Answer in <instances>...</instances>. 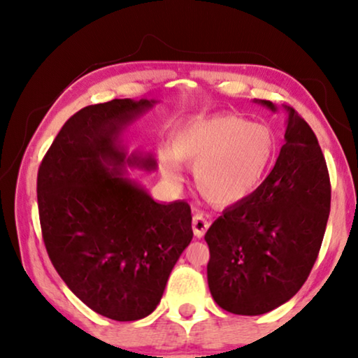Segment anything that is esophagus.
Wrapping results in <instances>:
<instances>
[{"instance_id": "esophagus-1", "label": "esophagus", "mask_w": 358, "mask_h": 358, "mask_svg": "<svg viewBox=\"0 0 358 358\" xmlns=\"http://www.w3.org/2000/svg\"><path fill=\"white\" fill-rule=\"evenodd\" d=\"M210 227V220L208 216L203 213L201 210H196V213L192 216V230H194V235H196L197 238H202L205 232H207Z\"/></svg>"}]
</instances>
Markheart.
<instances>
[{
	"label": "heart",
	"mask_w": 358,
	"mask_h": 358,
	"mask_svg": "<svg viewBox=\"0 0 358 358\" xmlns=\"http://www.w3.org/2000/svg\"><path fill=\"white\" fill-rule=\"evenodd\" d=\"M275 136L266 126L237 115H216L186 126L172 138V153L159 157L171 185L185 180L183 166L194 167L199 192L216 205L245 202L262 185L273 164Z\"/></svg>",
	"instance_id": "obj_1"
}]
</instances>
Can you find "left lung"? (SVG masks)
Segmentation results:
<instances>
[{"mask_svg":"<svg viewBox=\"0 0 358 358\" xmlns=\"http://www.w3.org/2000/svg\"><path fill=\"white\" fill-rule=\"evenodd\" d=\"M254 102L276 112L270 101ZM286 143L273 171L245 202L224 210L205 234L208 287L222 310L259 316L305 284L330 213V178L308 123L286 107Z\"/></svg>","mask_w":358,"mask_h":358,"instance_id":"8db88e82","label":"left lung"}]
</instances>
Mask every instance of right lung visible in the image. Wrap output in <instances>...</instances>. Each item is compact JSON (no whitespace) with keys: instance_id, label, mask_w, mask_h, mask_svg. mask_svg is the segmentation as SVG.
Returning a JSON list of instances; mask_svg holds the SVG:
<instances>
[{"instance_id":"add662e5","label":"right lung","mask_w":358,"mask_h":358,"mask_svg":"<svg viewBox=\"0 0 358 358\" xmlns=\"http://www.w3.org/2000/svg\"><path fill=\"white\" fill-rule=\"evenodd\" d=\"M113 99L66 121L38 172V203L48 257L72 292L101 316L147 317L192 240L183 201L156 202L128 167L156 171L151 153L121 145V132L156 104Z\"/></svg>"}]
</instances>
